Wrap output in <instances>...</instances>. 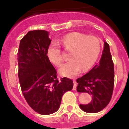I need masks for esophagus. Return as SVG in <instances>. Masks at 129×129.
Here are the masks:
<instances>
[{
    "label": "esophagus",
    "mask_w": 129,
    "mask_h": 129,
    "mask_svg": "<svg viewBox=\"0 0 129 129\" xmlns=\"http://www.w3.org/2000/svg\"><path fill=\"white\" fill-rule=\"evenodd\" d=\"M73 83H74V86H73V90L76 89V86H77V83H76V79H73Z\"/></svg>",
    "instance_id": "1"
}]
</instances>
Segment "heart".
<instances>
[{
    "label": "heart",
    "mask_w": 129,
    "mask_h": 129,
    "mask_svg": "<svg viewBox=\"0 0 129 129\" xmlns=\"http://www.w3.org/2000/svg\"><path fill=\"white\" fill-rule=\"evenodd\" d=\"M60 46L65 51L70 52L69 60L59 69L62 75L72 77L78 74L81 69L85 72L93 66L101 50V41L96 36L73 32L66 35L57 43L49 46L47 56L51 62L59 66L63 61Z\"/></svg>",
    "instance_id": "1"
}]
</instances>
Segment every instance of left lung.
<instances>
[{"instance_id":"left-lung-1","label":"left lung","mask_w":129,"mask_h":129,"mask_svg":"<svg viewBox=\"0 0 129 129\" xmlns=\"http://www.w3.org/2000/svg\"><path fill=\"white\" fill-rule=\"evenodd\" d=\"M78 92H87L92 95V101L80 105L84 111L94 113L102 111L108 105L112 97L114 84V63L107 42L98 64L88 73L76 80Z\"/></svg>"}]
</instances>
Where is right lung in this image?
I'll use <instances>...</instances> for the list:
<instances>
[{
	"instance_id": "1",
	"label": "right lung",
	"mask_w": 129,
	"mask_h": 129,
	"mask_svg": "<svg viewBox=\"0 0 129 129\" xmlns=\"http://www.w3.org/2000/svg\"><path fill=\"white\" fill-rule=\"evenodd\" d=\"M51 42L47 31L30 30L21 40L17 54L22 94L31 108L45 115L57 111L62 95L73 86L71 79L57 78L47 56Z\"/></svg>"
}]
</instances>
